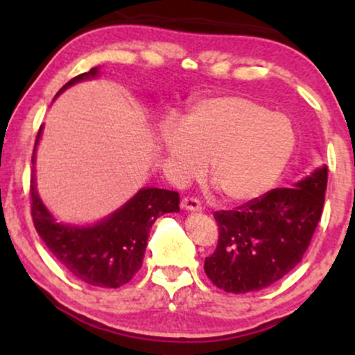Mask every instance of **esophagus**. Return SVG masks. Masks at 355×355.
<instances>
[{"label": "esophagus", "instance_id": "34e87169", "mask_svg": "<svg viewBox=\"0 0 355 355\" xmlns=\"http://www.w3.org/2000/svg\"><path fill=\"white\" fill-rule=\"evenodd\" d=\"M180 205H182V209L187 210V211H200L202 210L200 202H198L197 198H193V197H185L182 200Z\"/></svg>", "mask_w": 355, "mask_h": 355}]
</instances>
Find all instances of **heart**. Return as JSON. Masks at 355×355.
<instances>
[{"label": "heart", "instance_id": "1", "mask_svg": "<svg viewBox=\"0 0 355 355\" xmlns=\"http://www.w3.org/2000/svg\"><path fill=\"white\" fill-rule=\"evenodd\" d=\"M160 145L173 182L207 175L227 202L255 200L274 189L295 148L292 121L266 105L230 95L191 105L180 125L165 123Z\"/></svg>", "mask_w": 355, "mask_h": 355}]
</instances>
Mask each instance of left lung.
<instances>
[{"label":"left lung","mask_w":355,"mask_h":355,"mask_svg":"<svg viewBox=\"0 0 355 355\" xmlns=\"http://www.w3.org/2000/svg\"><path fill=\"white\" fill-rule=\"evenodd\" d=\"M327 166L322 165L291 189H274L237 210L215 211L218 245L205 259V274L232 294L275 284L311 243L324 209Z\"/></svg>","instance_id":"obj_1"}]
</instances>
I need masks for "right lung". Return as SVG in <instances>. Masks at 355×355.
Listing matches in <instances>:
<instances>
[{
    "mask_svg": "<svg viewBox=\"0 0 355 355\" xmlns=\"http://www.w3.org/2000/svg\"><path fill=\"white\" fill-rule=\"evenodd\" d=\"M98 76V68L75 76L56 93L64 92L78 81ZM36 137L38 145L42 137ZM35 145V152H36ZM35 152L31 162L35 164ZM31 217L40 237L58 262L81 282L95 287L116 288L133 279L144 263L148 234L160 215L178 211L180 197L177 191L164 189H141L123 207L95 225L58 223L44 207L31 175Z\"/></svg>",
    "mask_w": 355,
    "mask_h": 355,
    "instance_id": "add662e5",
    "label": "right lung"
}]
</instances>
